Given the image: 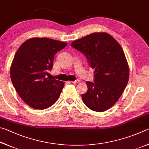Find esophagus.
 <instances>
[{
    "label": "esophagus",
    "instance_id": "esophagus-1",
    "mask_svg": "<svg viewBox=\"0 0 149 149\" xmlns=\"http://www.w3.org/2000/svg\"><path fill=\"white\" fill-rule=\"evenodd\" d=\"M81 82V80H79V79H77L76 80H74V81H71L72 84H77V83H79V82Z\"/></svg>",
    "mask_w": 149,
    "mask_h": 149
}]
</instances>
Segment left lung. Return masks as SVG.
Wrapping results in <instances>:
<instances>
[{"instance_id": "left-lung-1", "label": "left lung", "mask_w": 149, "mask_h": 149, "mask_svg": "<svg viewBox=\"0 0 149 149\" xmlns=\"http://www.w3.org/2000/svg\"><path fill=\"white\" fill-rule=\"evenodd\" d=\"M71 46L86 57L95 69L94 82H86L83 102L91 110L103 112L116 103L129 80V66L119 43L106 33H94L73 41Z\"/></svg>"}]
</instances>
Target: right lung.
<instances>
[{"mask_svg":"<svg viewBox=\"0 0 149 149\" xmlns=\"http://www.w3.org/2000/svg\"><path fill=\"white\" fill-rule=\"evenodd\" d=\"M67 43L48 38H32L15 53L10 77L20 97L31 107L45 109L56 102L64 82L46 78L53 67L54 55Z\"/></svg>","mask_w":149,"mask_h":149,"instance_id":"add662e5","label":"right lung"}]
</instances>
